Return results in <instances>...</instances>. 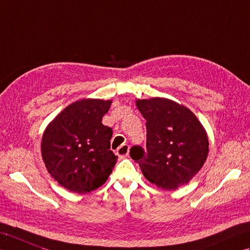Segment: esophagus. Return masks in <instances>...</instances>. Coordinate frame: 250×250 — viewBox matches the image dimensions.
Returning a JSON list of instances; mask_svg holds the SVG:
<instances>
[{"mask_svg": "<svg viewBox=\"0 0 250 250\" xmlns=\"http://www.w3.org/2000/svg\"><path fill=\"white\" fill-rule=\"evenodd\" d=\"M129 149H130V147L128 144H122V146L118 148V151H116V154L119 155L120 158H124V157L128 156Z\"/></svg>", "mask_w": 250, "mask_h": 250, "instance_id": "esophagus-1", "label": "esophagus"}]
</instances>
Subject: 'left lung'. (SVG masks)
I'll return each instance as SVG.
<instances>
[{
    "label": "left lung",
    "mask_w": 250,
    "mask_h": 250,
    "mask_svg": "<svg viewBox=\"0 0 250 250\" xmlns=\"http://www.w3.org/2000/svg\"><path fill=\"white\" fill-rule=\"evenodd\" d=\"M136 106L146 120V154L134 146L130 157L158 188L174 190L189 183L208 155V138L201 122L184 104L169 98H138Z\"/></svg>",
    "instance_id": "8db88e82"
}]
</instances>
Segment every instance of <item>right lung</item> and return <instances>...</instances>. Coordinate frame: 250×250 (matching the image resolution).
<instances>
[{"label":"right lung","mask_w":250,"mask_h":250,"mask_svg":"<svg viewBox=\"0 0 250 250\" xmlns=\"http://www.w3.org/2000/svg\"><path fill=\"white\" fill-rule=\"evenodd\" d=\"M111 104V99H80L61 111L43 131V164L71 192L84 195L97 189L114 168L118 157L110 151L112 129L102 123Z\"/></svg>","instance_id":"1"}]
</instances>
